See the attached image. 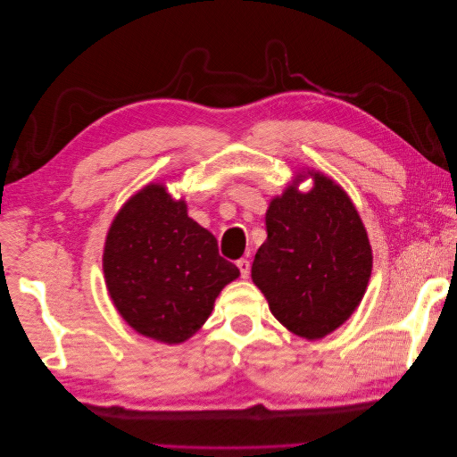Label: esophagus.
I'll list each match as a JSON object with an SVG mask.
<instances>
[{"mask_svg": "<svg viewBox=\"0 0 457 457\" xmlns=\"http://www.w3.org/2000/svg\"><path fill=\"white\" fill-rule=\"evenodd\" d=\"M237 267L240 269L242 278H250V269H252V262L247 259H238L237 261Z\"/></svg>", "mask_w": 457, "mask_h": 457, "instance_id": "1", "label": "esophagus"}]
</instances>
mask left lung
<instances>
[{"label": "left lung", "instance_id": "left-lung-1", "mask_svg": "<svg viewBox=\"0 0 457 457\" xmlns=\"http://www.w3.org/2000/svg\"><path fill=\"white\" fill-rule=\"evenodd\" d=\"M311 178L307 192L298 185ZM267 240L252 265V280L276 320L316 341L351 318L371 276V245L353 200L334 179L299 170L265 215Z\"/></svg>", "mask_w": 457, "mask_h": 457}]
</instances>
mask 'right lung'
I'll use <instances>...</instances> for the list:
<instances>
[{
	"label": "right lung",
	"instance_id": "1",
	"mask_svg": "<svg viewBox=\"0 0 457 457\" xmlns=\"http://www.w3.org/2000/svg\"><path fill=\"white\" fill-rule=\"evenodd\" d=\"M103 272L116 311L137 334L165 345L190 339L240 270L219 255L213 234L152 181L120 207L106 232Z\"/></svg>",
	"mask_w": 457,
	"mask_h": 457
}]
</instances>
